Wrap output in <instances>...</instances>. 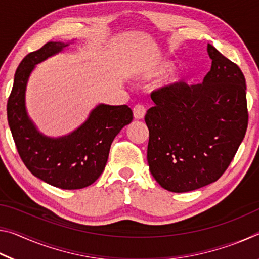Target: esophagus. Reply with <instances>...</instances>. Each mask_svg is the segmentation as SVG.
<instances>
[{"instance_id": "esophagus-1", "label": "esophagus", "mask_w": 259, "mask_h": 259, "mask_svg": "<svg viewBox=\"0 0 259 259\" xmlns=\"http://www.w3.org/2000/svg\"><path fill=\"white\" fill-rule=\"evenodd\" d=\"M146 113V108L143 105H136L134 107V117L136 120H142L144 119Z\"/></svg>"}]
</instances>
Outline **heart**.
Here are the masks:
<instances>
[{
    "label": "heart",
    "mask_w": 259,
    "mask_h": 259,
    "mask_svg": "<svg viewBox=\"0 0 259 259\" xmlns=\"http://www.w3.org/2000/svg\"><path fill=\"white\" fill-rule=\"evenodd\" d=\"M174 66L175 65L172 61L162 60V61H160V63L153 64L150 67L144 69L142 75L145 78H153V77L160 76V75H162V74H164L165 72L172 69ZM181 81H182V76L179 75V74H174V75H171L168 78V84L174 85V84H177V83H179Z\"/></svg>",
    "instance_id": "b5f03b06"
}]
</instances>
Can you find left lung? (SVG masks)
I'll return each mask as SVG.
<instances>
[{
    "mask_svg": "<svg viewBox=\"0 0 259 259\" xmlns=\"http://www.w3.org/2000/svg\"><path fill=\"white\" fill-rule=\"evenodd\" d=\"M211 68L203 82H185L153 91L154 106L147 162L152 176L170 192L209 185L225 172L248 126L247 87L236 64L208 45Z\"/></svg>",
    "mask_w": 259,
    "mask_h": 259,
    "instance_id": "obj_1",
    "label": "left lung"
}]
</instances>
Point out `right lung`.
<instances>
[{
    "instance_id": "add662e5",
    "label": "right lung",
    "mask_w": 259,
    "mask_h": 259,
    "mask_svg": "<svg viewBox=\"0 0 259 259\" xmlns=\"http://www.w3.org/2000/svg\"><path fill=\"white\" fill-rule=\"evenodd\" d=\"M69 45L48 42L25 57L15 74L7 114L17 151L29 171L55 187L80 190L91 185L102 175L112 142L133 121V111L126 105L99 104L84 123L67 136L51 138L36 129L25 105L28 77L35 65Z\"/></svg>"
}]
</instances>
